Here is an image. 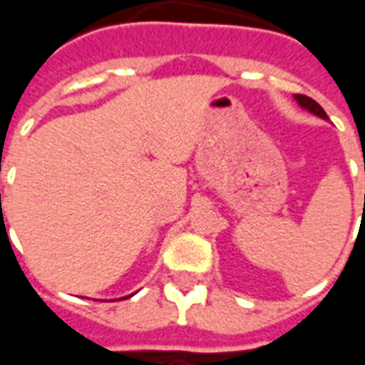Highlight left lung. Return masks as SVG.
<instances>
[{"mask_svg":"<svg viewBox=\"0 0 365 365\" xmlns=\"http://www.w3.org/2000/svg\"><path fill=\"white\" fill-rule=\"evenodd\" d=\"M295 101H297L303 109H307L309 113H313V115H317V117H321V119H329L327 117V113H324V109H322L321 105L317 103L314 99H311V97L303 96V93H295ZM364 170H365V164H364Z\"/></svg>","mask_w":365,"mask_h":365,"instance_id":"obj_1","label":"left lung"}]
</instances>
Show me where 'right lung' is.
Masks as SVG:
<instances>
[{
  "mask_svg": "<svg viewBox=\"0 0 365 365\" xmlns=\"http://www.w3.org/2000/svg\"><path fill=\"white\" fill-rule=\"evenodd\" d=\"M0 197H1V195H0ZM128 297H130V295H128ZM123 299H127V297H123Z\"/></svg>",
  "mask_w": 365,
  "mask_h": 365,
  "instance_id": "1",
  "label": "right lung"
}]
</instances>
